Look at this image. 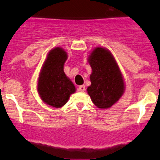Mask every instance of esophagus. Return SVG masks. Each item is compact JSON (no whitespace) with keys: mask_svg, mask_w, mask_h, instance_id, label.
I'll use <instances>...</instances> for the list:
<instances>
[{"mask_svg":"<svg viewBox=\"0 0 160 160\" xmlns=\"http://www.w3.org/2000/svg\"><path fill=\"white\" fill-rule=\"evenodd\" d=\"M78 91H81V92H84L85 90H86V87H85L84 85H82V86H79L78 88Z\"/></svg>","mask_w":160,"mask_h":160,"instance_id":"esophagus-1","label":"esophagus"}]
</instances>
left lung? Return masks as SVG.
I'll list each match as a JSON object with an SVG mask.
<instances>
[{
  "instance_id": "1",
  "label": "left lung",
  "mask_w": 160,
  "mask_h": 160,
  "mask_svg": "<svg viewBox=\"0 0 160 160\" xmlns=\"http://www.w3.org/2000/svg\"><path fill=\"white\" fill-rule=\"evenodd\" d=\"M92 68L87 92L98 108L111 107L124 92V82L114 58L104 48L94 49L88 58Z\"/></svg>"
}]
</instances>
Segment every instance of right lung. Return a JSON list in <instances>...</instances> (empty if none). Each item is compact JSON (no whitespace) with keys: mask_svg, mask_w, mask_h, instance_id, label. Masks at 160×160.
<instances>
[{"mask_svg":"<svg viewBox=\"0 0 160 160\" xmlns=\"http://www.w3.org/2000/svg\"><path fill=\"white\" fill-rule=\"evenodd\" d=\"M67 54L62 48L52 49L48 54L38 78V90L42 99L53 107H62L75 87L66 77L63 66Z\"/></svg>","mask_w":160,"mask_h":160,"instance_id":"add662e5","label":"right lung"}]
</instances>
